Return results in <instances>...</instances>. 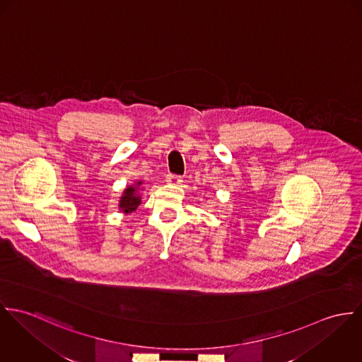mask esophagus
<instances>
[{
	"mask_svg": "<svg viewBox=\"0 0 362 362\" xmlns=\"http://www.w3.org/2000/svg\"><path fill=\"white\" fill-rule=\"evenodd\" d=\"M166 182H168L169 185H175V186H177V185H180L183 180H182V177H180V176H177V175H168Z\"/></svg>",
	"mask_w": 362,
	"mask_h": 362,
	"instance_id": "obj_1",
	"label": "esophagus"
}]
</instances>
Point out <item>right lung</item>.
<instances>
[{"mask_svg": "<svg viewBox=\"0 0 362 362\" xmlns=\"http://www.w3.org/2000/svg\"><path fill=\"white\" fill-rule=\"evenodd\" d=\"M143 185L141 180L136 182L133 186H129L124 189L123 192V196L119 200V208H121L122 212L124 214H132L133 211L137 209V206L140 205L141 202V197L139 196V187Z\"/></svg>", "mask_w": 362, "mask_h": 362, "instance_id": "obj_1", "label": "right lung"}]
</instances>
